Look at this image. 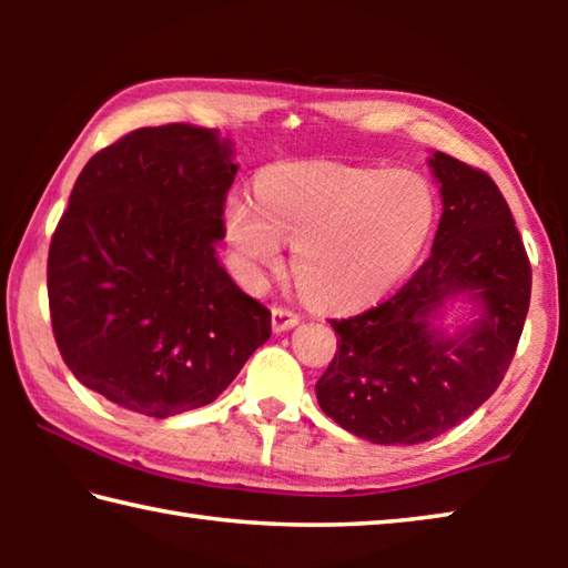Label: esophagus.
Listing matches in <instances>:
<instances>
[{
	"instance_id": "obj_1",
	"label": "esophagus",
	"mask_w": 568,
	"mask_h": 568,
	"mask_svg": "<svg viewBox=\"0 0 568 568\" xmlns=\"http://www.w3.org/2000/svg\"><path fill=\"white\" fill-rule=\"evenodd\" d=\"M271 318H273V331L275 333H285V331H291V328H295L297 323H301V315L291 311V307H283V305L273 307Z\"/></svg>"
}]
</instances>
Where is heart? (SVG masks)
I'll list each match as a JSON object with an SVG mask.
<instances>
[{
    "label": "heart",
    "mask_w": 568,
    "mask_h": 568,
    "mask_svg": "<svg viewBox=\"0 0 568 568\" xmlns=\"http://www.w3.org/2000/svg\"><path fill=\"white\" fill-rule=\"evenodd\" d=\"M225 223L253 281L281 271L287 240L301 291L348 307L406 275L434 230L436 195L408 170L287 162L265 172L261 197H230Z\"/></svg>",
    "instance_id": "obj_1"
}]
</instances>
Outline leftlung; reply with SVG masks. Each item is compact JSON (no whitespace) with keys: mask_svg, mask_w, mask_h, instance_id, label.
<instances>
[{"mask_svg":"<svg viewBox=\"0 0 568 568\" xmlns=\"http://www.w3.org/2000/svg\"><path fill=\"white\" fill-rule=\"evenodd\" d=\"M440 215L428 261L388 301L343 321L315 383L325 416L381 446H416L466 420L501 386L531 301V265L501 190L484 170L436 152ZM468 294L479 318L458 336L430 320Z\"/></svg>","mask_w":568,"mask_h":568,"instance_id":"obj_1","label":"left lung"}]
</instances>
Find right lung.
Masks as SVG:
<instances>
[{
    "label": "right lung",
    "instance_id": "obj_1",
    "mask_svg": "<svg viewBox=\"0 0 568 568\" xmlns=\"http://www.w3.org/2000/svg\"><path fill=\"white\" fill-rule=\"evenodd\" d=\"M237 175L215 130L140 128L77 178L47 257L57 348L74 378L152 418L207 406L271 338V311L215 255Z\"/></svg>",
    "mask_w": 568,
    "mask_h": 568
}]
</instances>
